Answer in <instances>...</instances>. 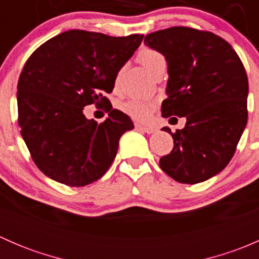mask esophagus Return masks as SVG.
Returning a JSON list of instances; mask_svg holds the SVG:
<instances>
[{
	"label": "esophagus",
	"mask_w": 259,
	"mask_h": 259,
	"mask_svg": "<svg viewBox=\"0 0 259 259\" xmlns=\"http://www.w3.org/2000/svg\"><path fill=\"white\" fill-rule=\"evenodd\" d=\"M135 127H137L138 130H142V132L146 133V134H153V133L156 132L155 127L145 126V125H140V124H135Z\"/></svg>",
	"instance_id": "1"
}]
</instances>
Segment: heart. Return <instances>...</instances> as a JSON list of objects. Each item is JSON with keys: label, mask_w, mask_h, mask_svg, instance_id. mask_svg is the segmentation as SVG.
I'll use <instances>...</instances> for the list:
<instances>
[{"label": "heart", "mask_w": 259, "mask_h": 259, "mask_svg": "<svg viewBox=\"0 0 259 259\" xmlns=\"http://www.w3.org/2000/svg\"><path fill=\"white\" fill-rule=\"evenodd\" d=\"M139 61L149 72H151L158 65L165 62V57L156 50L146 49L139 54ZM155 106L156 104L154 101L140 98H129L119 103L120 111L138 121H148L153 111L155 110Z\"/></svg>", "instance_id": "obj_1"}]
</instances>
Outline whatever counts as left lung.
I'll list each match as a JSON object with an SVG mask.
<instances>
[{
    "label": "left lung",
    "mask_w": 259,
    "mask_h": 259,
    "mask_svg": "<svg viewBox=\"0 0 259 259\" xmlns=\"http://www.w3.org/2000/svg\"><path fill=\"white\" fill-rule=\"evenodd\" d=\"M144 44L168 64L161 115L187 119L174 134L163 127L173 137L174 148L159 165L184 184L208 180L231 161L247 125L244 66L226 40L208 31L178 26L149 33Z\"/></svg>",
    "instance_id": "obj_1"
}]
</instances>
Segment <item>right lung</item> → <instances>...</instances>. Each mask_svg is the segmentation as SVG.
I'll return each mask as SVG.
<instances>
[{
    "label": "right lung",
    "instance_id": "right-lung-1",
    "mask_svg": "<svg viewBox=\"0 0 259 259\" xmlns=\"http://www.w3.org/2000/svg\"><path fill=\"white\" fill-rule=\"evenodd\" d=\"M143 37L70 30L28 57L17 83L18 125L46 177L69 187H85L110 168L120 138L134 124L113 109L105 95L113 91L117 72ZM91 103L109 111L101 124L83 115Z\"/></svg>",
    "mask_w": 259,
    "mask_h": 259
}]
</instances>
